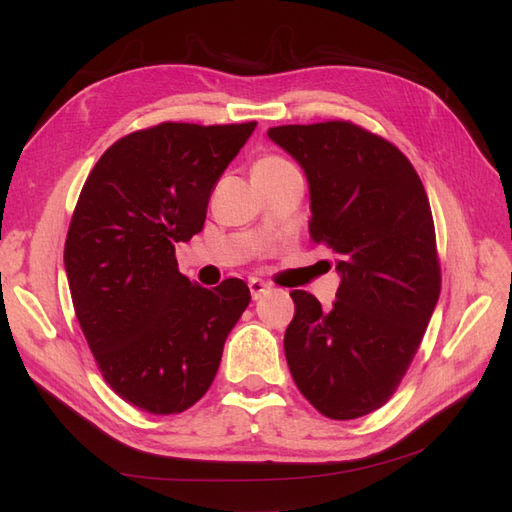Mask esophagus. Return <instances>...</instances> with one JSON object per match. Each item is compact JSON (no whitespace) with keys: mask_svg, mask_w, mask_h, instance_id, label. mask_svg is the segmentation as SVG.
I'll return each instance as SVG.
<instances>
[{"mask_svg":"<svg viewBox=\"0 0 512 512\" xmlns=\"http://www.w3.org/2000/svg\"><path fill=\"white\" fill-rule=\"evenodd\" d=\"M247 286H250V292H252V299H254V301H258L260 297H265V294L271 290V286H269L267 282L256 280V277H254V280L247 282Z\"/></svg>","mask_w":512,"mask_h":512,"instance_id":"esophagus-1","label":"esophagus"}]
</instances>
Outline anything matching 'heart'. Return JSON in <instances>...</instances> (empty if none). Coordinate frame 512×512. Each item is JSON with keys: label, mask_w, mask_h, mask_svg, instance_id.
<instances>
[{"label": "heart", "mask_w": 512, "mask_h": 512, "mask_svg": "<svg viewBox=\"0 0 512 512\" xmlns=\"http://www.w3.org/2000/svg\"><path fill=\"white\" fill-rule=\"evenodd\" d=\"M284 166H290V162L277 158V156H265L254 164L252 173H262V170H275V168H284Z\"/></svg>", "instance_id": "b5f03b06"}]
</instances>
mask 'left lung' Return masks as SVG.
<instances>
[{
  "label": "left lung",
  "mask_w": 512,
  "mask_h": 512,
  "mask_svg": "<svg viewBox=\"0 0 512 512\" xmlns=\"http://www.w3.org/2000/svg\"><path fill=\"white\" fill-rule=\"evenodd\" d=\"M267 136L309 185V237L335 254L337 301L322 312L292 290L290 374L324 416L384 406L410 367L440 297L436 230L421 179L384 138L348 121L277 126Z\"/></svg>",
  "instance_id": "left-lung-1"
}]
</instances>
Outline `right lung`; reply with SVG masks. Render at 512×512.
Here are the masks:
<instances>
[{"label":"right lung","instance_id":"add662e5","mask_svg":"<svg viewBox=\"0 0 512 512\" xmlns=\"http://www.w3.org/2000/svg\"><path fill=\"white\" fill-rule=\"evenodd\" d=\"M254 128L132 132L104 151L76 203L64 250L74 312L106 384L145 412L177 414L207 393L250 303L235 277L192 284L175 245L203 230L213 185Z\"/></svg>","mask_w":512,"mask_h":512}]
</instances>
